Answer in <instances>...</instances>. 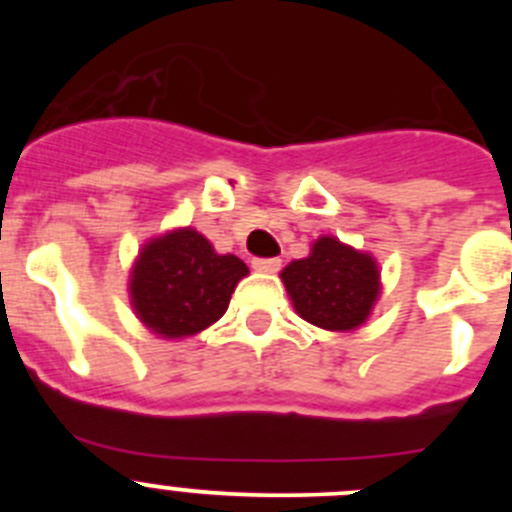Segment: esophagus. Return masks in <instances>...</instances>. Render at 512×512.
<instances>
[{"label":"esophagus","mask_w":512,"mask_h":512,"mask_svg":"<svg viewBox=\"0 0 512 512\" xmlns=\"http://www.w3.org/2000/svg\"><path fill=\"white\" fill-rule=\"evenodd\" d=\"M253 269L264 271V274H274V271L282 269V259H253Z\"/></svg>","instance_id":"obj_1"}]
</instances>
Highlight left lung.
I'll list each match as a JSON object with an SVG mask.
<instances>
[{"label": "left lung", "mask_w": 512, "mask_h": 512, "mask_svg": "<svg viewBox=\"0 0 512 512\" xmlns=\"http://www.w3.org/2000/svg\"><path fill=\"white\" fill-rule=\"evenodd\" d=\"M284 287L307 323L325 330H354L372 312L379 295V271L372 256L320 238L307 259L282 271Z\"/></svg>", "instance_id": "left-lung-1"}]
</instances>
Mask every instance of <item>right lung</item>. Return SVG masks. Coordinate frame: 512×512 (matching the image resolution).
I'll return each mask as SVG.
<instances>
[{
  "mask_svg": "<svg viewBox=\"0 0 512 512\" xmlns=\"http://www.w3.org/2000/svg\"><path fill=\"white\" fill-rule=\"evenodd\" d=\"M248 274L238 256H220L197 230L161 235L138 256L130 295L138 318L158 336H194L223 318L235 284Z\"/></svg>",
  "mask_w": 512,
  "mask_h": 512,
  "instance_id": "right-lung-1",
  "label": "right lung"
}]
</instances>
